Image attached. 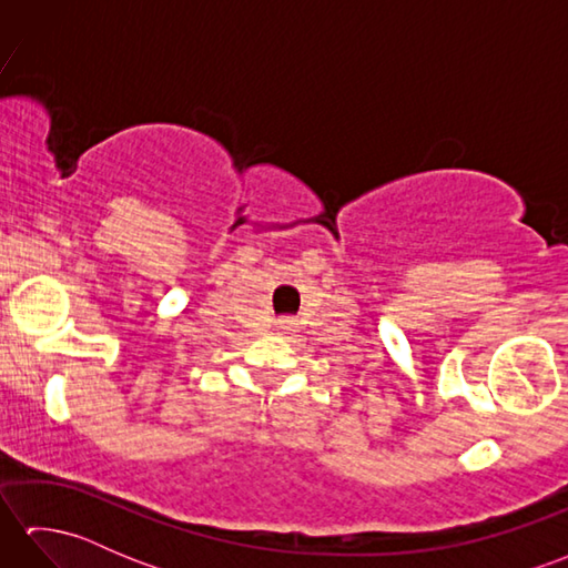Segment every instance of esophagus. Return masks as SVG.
Returning a JSON list of instances; mask_svg holds the SVG:
<instances>
[{
  "label": "esophagus",
  "instance_id": "esophagus-1",
  "mask_svg": "<svg viewBox=\"0 0 568 568\" xmlns=\"http://www.w3.org/2000/svg\"><path fill=\"white\" fill-rule=\"evenodd\" d=\"M295 320L293 317H283V320H277V332L281 334H291V332H295Z\"/></svg>",
  "mask_w": 568,
  "mask_h": 568
}]
</instances>
